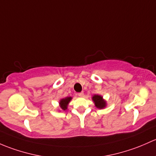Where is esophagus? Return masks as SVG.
I'll return each mask as SVG.
<instances>
[{"label": "esophagus", "mask_w": 156, "mask_h": 156, "mask_svg": "<svg viewBox=\"0 0 156 156\" xmlns=\"http://www.w3.org/2000/svg\"><path fill=\"white\" fill-rule=\"evenodd\" d=\"M78 95L80 96V97H83V96H84V93L80 92V93H78Z\"/></svg>", "instance_id": "1"}]
</instances>
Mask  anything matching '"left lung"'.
I'll return each mask as SVG.
<instances>
[{
	"instance_id": "obj_1",
	"label": "left lung",
	"mask_w": 156,
	"mask_h": 156,
	"mask_svg": "<svg viewBox=\"0 0 156 156\" xmlns=\"http://www.w3.org/2000/svg\"><path fill=\"white\" fill-rule=\"evenodd\" d=\"M94 106L98 109H104L107 107V101L103 98V96L100 94H94L91 98Z\"/></svg>"
}]
</instances>
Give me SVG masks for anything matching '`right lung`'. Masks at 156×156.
Listing matches in <instances>:
<instances>
[{"instance_id": "obj_1", "label": "right lung", "mask_w": 156, "mask_h": 156, "mask_svg": "<svg viewBox=\"0 0 156 156\" xmlns=\"http://www.w3.org/2000/svg\"><path fill=\"white\" fill-rule=\"evenodd\" d=\"M72 100V97H66L62 98L59 101V107L61 108V110H67V106H68L69 103L70 102V101ZM61 111V110H60Z\"/></svg>"}]
</instances>
